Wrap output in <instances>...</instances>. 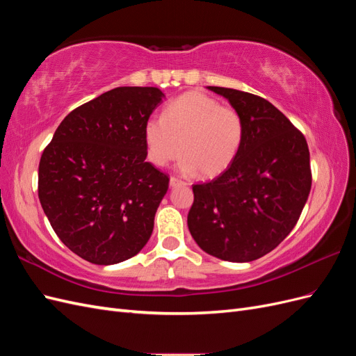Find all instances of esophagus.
<instances>
[{
	"instance_id": "esophagus-1",
	"label": "esophagus",
	"mask_w": 356,
	"mask_h": 356,
	"mask_svg": "<svg viewBox=\"0 0 356 356\" xmlns=\"http://www.w3.org/2000/svg\"><path fill=\"white\" fill-rule=\"evenodd\" d=\"M169 184H170V187H178V186H186V182L181 181V179L177 178V177H170Z\"/></svg>"
}]
</instances>
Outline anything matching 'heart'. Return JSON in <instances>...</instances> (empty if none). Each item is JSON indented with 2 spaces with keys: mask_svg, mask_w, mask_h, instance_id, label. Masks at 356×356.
Masks as SVG:
<instances>
[{
  "mask_svg": "<svg viewBox=\"0 0 356 356\" xmlns=\"http://www.w3.org/2000/svg\"><path fill=\"white\" fill-rule=\"evenodd\" d=\"M245 134L242 114L203 92H188L172 101L163 118H148L144 129L149 160L166 166L182 156L186 174L215 178L238 156Z\"/></svg>",
  "mask_w": 356,
  "mask_h": 356,
  "instance_id": "obj_1",
  "label": "heart"
}]
</instances>
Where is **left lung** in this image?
<instances>
[{
    "instance_id": "8db88e82",
    "label": "left lung",
    "mask_w": 356,
    "mask_h": 356,
    "mask_svg": "<svg viewBox=\"0 0 356 356\" xmlns=\"http://www.w3.org/2000/svg\"><path fill=\"white\" fill-rule=\"evenodd\" d=\"M229 99L245 123L232 166L193 186L187 224L204 252L225 261L257 260L297 224L312 187L305 135L261 96L209 86Z\"/></svg>"
}]
</instances>
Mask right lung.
<instances>
[{
    "label": "right lung",
    "mask_w": 356,
    "mask_h": 356,
    "mask_svg": "<svg viewBox=\"0 0 356 356\" xmlns=\"http://www.w3.org/2000/svg\"><path fill=\"white\" fill-rule=\"evenodd\" d=\"M157 88H115L72 110L38 166V197L58 238L83 260L110 266L148 242L169 177L145 161Z\"/></svg>",
    "instance_id": "obj_1"
}]
</instances>
